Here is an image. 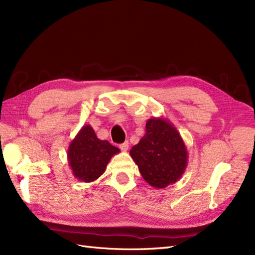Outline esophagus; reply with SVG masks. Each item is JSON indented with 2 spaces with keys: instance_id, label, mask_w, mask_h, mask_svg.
<instances>
[{
  "instance_id": "obj_1",
  "label": "esophagus",
  "mask_w": 255,
  "mask_h": 255,
  "mask_svg": "<svg viewBox=\"0 0 255 255\" xmlns=\"http://www.w3.org/2000/svg\"><path fill=\"white\" fill-rule=\"evenodd\" d=\"M119 148H120V149H121L123 152L128 151V141H126V142L121 143V144L119 145Z\"/></svg>"
}]
</instances>
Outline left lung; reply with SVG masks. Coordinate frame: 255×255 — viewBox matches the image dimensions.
<instances>
[{"mask_svg": "<svg viewBox=\"0 0 255 255\" xmlns=\"http://www.w3.org/2000/svg\"><path fill=\"white\" fill-rule=\"evenodd\" d=\"M144 181L166 188L181 179L188 163L187 148L177 129L165 118H151L145 134L129 151Z\"/></svg>", "mask_w": 255, "mask_h": 255, "instance_id": "1", "label": "left lung"}]
</instances>
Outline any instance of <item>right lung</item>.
<instances>
[{
    "mask_svg": "<svg viewBox=\"0 0 255 255\" xmlns=\"http://www.w3.org/2000/svg\"><path fill=\"white\" fill-rule=\"evenodd\" d=\"M120 150L97 137L91 126H84L69 144L68 163L76 179L90 183L101 176L111 158Z\"/></svg>",
    "mask_w": 255,
    "mask_h": 255,
    "instance_id": "add662e5",
    "label": "right lung"
}]
</instances>
